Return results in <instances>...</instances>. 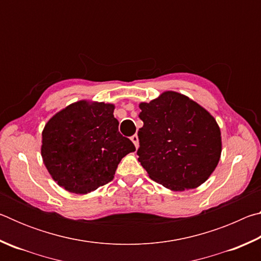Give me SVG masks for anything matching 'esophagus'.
I'll return each instance as SVG.
<instances>
[{
	"mask_svg": "<svg viewBox=\"0 0 261 261\" xmlns=\"http://www.w3.org/2000/svg\"><path fill=\"white\" fill-rule=\"evenodd\" d=\"M131 140H132V143L135 144V146H136V148H138V146H139V143H138V136L137 135H134L131 137Z\"/></svg>",
	"mask_w": 261,
	"mask_h": 261,
	"instance_id": "obj_1",
	"label": "esophagus"
}]
</instances>
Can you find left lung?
I'll use <instances>...</instances> for the list:
<instances>
[{
	"mask_svg": "<svg viewBox=\"0 0 261 261\" xmlns=\"http://www.w3.org/2000/svg\"><path fill=\"white\" fill-rule=\"evenodd\" d=\"M138 161L153 180L174 191L199 187L221 155V134L212 115L188 96L165 92L140 103Z\"/></svg>",
	"mask_w": 261,
	"mask_h": 261,
	"instance_id": "8db88e82",
	"label": "left lung"
}]
</instances>
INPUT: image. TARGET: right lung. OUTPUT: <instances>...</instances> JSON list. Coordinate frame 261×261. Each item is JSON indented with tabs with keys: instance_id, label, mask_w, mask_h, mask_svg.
Wrapping results in <instances>:
<instances>
[{
	"instance_id": "obj_1",
	"label": "right lung",
	"mask_w": 261,
	"mask_h": 261,
	"mask_svg": "<svg viewBox=\"0 0 261 261\" xmlns=\"http://www.w3.org/2000/svg\"><path fill=\"white\" fill-rule=\"evenodd\" d=\"M113 113L114 105L78 101L48 121L41 155L60 187L73 193L94 191L112 182L122 158L136 151Z\"/></svg>"
}]
</instances>
